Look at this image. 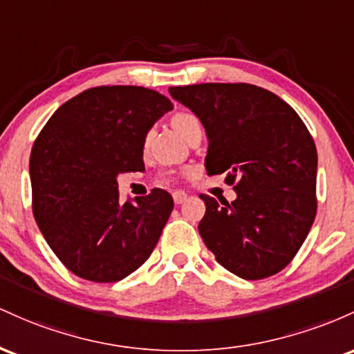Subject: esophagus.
<instances>
[{
  "instance_id": "esophagus-1",
  "label": "esophagus",
  "mask_w": 354,
  "mask_h": 354,
  "mask_svg": "<svg viewBox=\"0 0 354 354\" xmlns=\"http://www.w3.org/2000/svg\"><path fill=\"white\" fill-rule=\"evenodd\" d=\"M172 197H174V202H176V204H182V202L187 201V194L182 192V190H176Z\"/></svg>"
}]
</instances>
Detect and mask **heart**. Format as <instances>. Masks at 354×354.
Returning <instances> with one entry per match:
<instances>
[{
    "instance_id": "1",
    "label": "heart",
    "mask_w": 354,
    "mask_h": 354,
    "mask_svg": "<svg viewBox=\"0 0 354 354\" xmlns=\"http://www.w3.org/2000/svg\"><path fill=\"white\" fill-rule=\"evenodd\" d=\"M198 124L197 118L190 113H176L172 117V127L178 135H184L189 127Z\"/></svg>"
}]
</instances>
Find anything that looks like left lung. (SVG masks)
Returning a JSON list of instances; mask_svg holds the SVG:
<instances>
[{
	"label": "left lung",
	"instance_id": "1",
	"mask_svg": "<svg viewBox=\"0 0 354 354\" xmlns=\"http://www.w3.org/2000/svg\"><path fill=\"white\" fill-rule=\"evenodd\" d=\"M170 97L207 135V176L227 172L236 201L201 196L198 234L217 263L242 279H264L291 263L316 216L317 153L295 110L249 83L170 86Z\"/></svg>",
	"mask_w": 354,
	"mask_h": 354
}]
</instances>
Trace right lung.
Returning a JSON list of instances; mask_svg holds the SVG:
<instances>
[{
	"label": "right lung",
	"instance_id": "add662e5",
	"mask_svg": "<svg viewBox=\"0 0 354 354\" xmlns=\"http://www.w3.org/2000/svg\"><path fill=\"white\" fill-rule=\"evenodd\" d=\"M172 109L144 86H97L63 103L39 132L30 157L35 219L78 277L117 283L157 245L172 196L153 189L122 204L117 177L145 169L147 133Z\"/></svg>",
	"mask_w": 354,
	"mask_h": 354
}]
</instances>
